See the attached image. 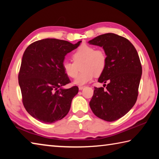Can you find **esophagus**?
Returning <instances> with one entry per match:
<instances>
[{"instance_id":"34e87169","label":"esophagus","mask_w":159,"mask_h":159,"mask_svg":"<svg viewBox=\"0 0 159 159\" xmlns=\"http://www.w3.org/2000/svg\"><path fill=\"white\" fill-rule=\"evenodd\" d=\"M84 88H85V86H79V89L80 90H83Z\"/></svg>"}]
</instances>
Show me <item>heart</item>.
<instances>
[{
  "instance_id": "1",
  "label": "heart",
  "mask_w": 159,
  "mask_h": 159,
  "mask_svg": "<svg viewBox=\"0 0 159 159\" xmlns=\"http://www.w3.org/2000/svg\"><path fill=\"white\" fill-rule=\"evenodd\" d=\"M74 63L69 61H64L62 69L67 76L75 78L77 76V66L80 63V71H82L76 79L74 80V84L84 85L93 80L95 74L100 75L105 69L107 56L102 50H95L90 45H84L79 47L73 54Z\"/></svg>"
}]
</instances>
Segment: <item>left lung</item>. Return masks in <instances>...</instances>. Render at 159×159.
<instances>
[{
	"label": "left lung",
	"instance_id": "8db88e82",
	"mask_svg": "<svg viewBox=\"0 0 159 159\" xmlns=\"http://www.w3.org/2000/svg\"><path fill=\"white\" fill-rule=\"evenodd\" d=\"M102 47L107 55L105 69L98 79L107 90L95 88L90 107L96 116L114 121L133 108L138 99L142 69L138 52L125 38L108 33L88 41ZM106 84H104V87Z\"/></svg>",
	"mask_w": 159,
	"mask_h": 159
}]
</instances>
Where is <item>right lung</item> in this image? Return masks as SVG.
I'll use <instances>...</instances> for the list:
<instances>
[{
	"instance_id": "1",
	"label": "right lung",
	"mask_w": 159,
	"mask_h": 159,
	"mask_svg": "<svg viewBox=\"0 0 159 159\" xmlns=\"http://www.w3.org/2000/svg\"><path fill=\"white\" fill-rule=\"evenodd\" d=\"M80 43L72 44L45 39L31 43L24 52L18 76L23 104L29 114L39 121L55 123L69 111L79 88H62L70 83L62 63L67 54Z\"/></svg>"
}]
</instances>
